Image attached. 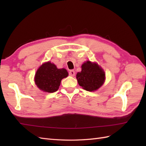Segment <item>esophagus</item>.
Segmentation results:
<instances>
[{
    "label": "esophagus",
    "instance_id": "esophagus-1",
    "mask_svg": "<svg viewBox=\"0 0 146 146\" xmlns=\"http://www.w3.org/2000/svg\"><path fill=\"white\" fill-rule=\"evenodd\" d=\"M69 75H70V76H74L75 75V71H74V70H70V71H69Z\"/></svg>",
    "mask_w": 146,
    "mask_h": 146
}]
</instances>
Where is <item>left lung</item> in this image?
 I'll use <instances>...</instances> for the list:
<instances>
[{"mask_svg":"<svg viewBox=\"0 0 146 146\" xmlns=\"http://www.w3.org/2000/svg\"><path fill=\"white\" fill-rule=\"evenodd\" d=\"M76 79L85 90L94 92L104 84L105 74L97 63L87 61L82 65V71L76 74Z\"/></svg>","mask_w":146,"mask_h":146,"instance_id":"left-lung-1","label":"left lung"}]
</instances>
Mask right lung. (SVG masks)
I'll list each match as a JSON object with an SVG mask.
<instances>
[{
    "label": "right lung",
    "instance_id": "obj_1",
    "mask_svg": "<svg viewBox=\"0 0 146 146\" xmlns=\"http://www.w3.org/2000/svg\"><path fill=\"white\" fill-rule=\"evenodd\" d=\"M68 76V73L66 69H58L54 64L48 61L43 63L37 70L35 81L41 90L53 93L58 90L61 80Z\"/></svg>",
    "mask_w": 146,
    "mask_h": 146
}]
</instances>
